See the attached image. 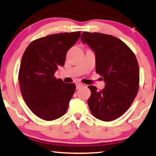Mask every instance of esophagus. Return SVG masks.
Listing matches in <instances>:
<instances>
[{"mask_svg":"<svg viewBox=\"0 0 156 156\" xmlns=\"http://www.w3.org/2000/svg\"><path fill=\"white\" fill-rule=\"evenodd\" d=\"M83 85L82 83H77L76 84V89H77V90L78 89H80L81 87H83Z\"/></svg>","mask_w":156,"mask_h":156,"instance_id":"obj_1","label":"esophagus"}]
</instances>
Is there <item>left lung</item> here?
I'll return each mask as SVG.
<instances>
[{"label": "left lung", "instance_id": "left-lung-1", "mask_svg": "<svg viewBox=\"0 0 156 156\" xmlns=\"http://www.w3.org/2000/svg\"><path fill=\"white\" fill-rule=\"evenodd\" d=\"M80 39L94 52L96 72L105 83V89L99 91L94 86L88 87L90 110L98 119L115 120L126 112L137 96L140 82L137 59L129 47L115 37L84 32Z\"/></svg>", "mask_w": 156, "mask_h": 156}]
</instances>
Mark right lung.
<instances>
[{
    "mask_svg": "<svg viewBox=\"0 0 156 156\" xmlns=\"http://www.w3.org/2000/svg\"><path fill=\"white\" fill-rule=\"evenodd\" d=\"M80 36V31L53 34L29 44L21 61L19 80L21 95L34 115L46 121L61 117L75 92L74 83L54 76L65 65L67 51Z\"/></svg>",
    "mask_w": 156,
    "mask_h": 156,
    "instance_id": "1",
    "label": "right lung"
}]
</instances>
